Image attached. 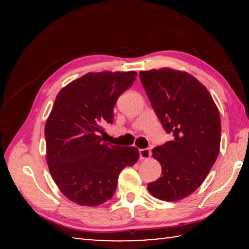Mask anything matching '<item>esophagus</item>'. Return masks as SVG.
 <instances>
[{
  "label": "esophagus",
  "instance_id": "esophagus-1",
  "mask_svg": "<svg viewBox=\"0 0 249 249\" xmlns=\"http://www.w3.org/2000/svg\"><path fill=\"white\" fill-rule=\"evenodd\" d=\"M151 156V151L149 148H145V149H140V157L142 160L148 159Z\"/></svg>",
  "mask_w": 249,
  "mask_h": 249
}]
</instances>
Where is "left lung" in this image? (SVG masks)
<instances>
[{
	"label": "left lung",
	"instance_id": "1",
	"mask_svg": "<svg viewBox=\"0 0 249 249\" xmlns=\"http://www.w3.org/2000/svg\"><path fill=\"white\" fill-rule=\"evenodd\" d=\"M140 78L158 119L174 140L153 149L161 177L147 185L153 196L178 201L195 192L220 153L221 120L210 92L185 71H141Z\"/></svg>",
	"mask_w": 249,
	"mask_h": 249
}]
</instances>
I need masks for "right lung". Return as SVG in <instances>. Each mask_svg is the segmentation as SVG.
Instances as JSON below:
<instances>
[{
    "instance_id": "add662e5",
    "label": "right lung",
    "mask_w": 249,
    "mask_h": 249,
    "mask_svg": "<svg viewBox=\"0 0 249 249\" xmlns=\"http://www.w3.org/2000/svg\"><path fill=\"white\" fill-rule=\"evenodd\" d=\"M135 71L89 72L62 88L45 125L46 161L54 183L73 203L96 206L111 199L125 167L140 158L136 147L102 142V123H113L119 96Z\"/></svg>"
}]
</instances>
